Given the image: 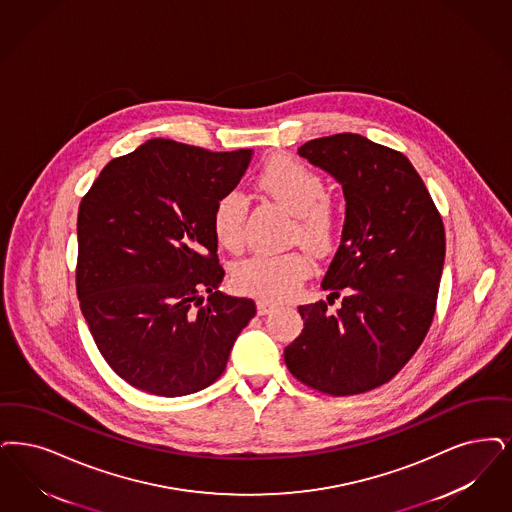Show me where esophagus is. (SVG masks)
Returning <instances> with one entry per match:
<instances>
[{"mask_svg":"<svg viewBox=\"0 0 512 512\" xmlns=\"http://www.w3.org/2000/svg\"><path fill=\"white\" fill-rule=\"evenodd\" d=\"M276 307H278V303H274V301H270V299H259V301H257L259 314H268V312H272Z\"/></svg>","mask_w":512,"mask_h":512,"instance_id":"1","label":"esophagus"}]
</instances>
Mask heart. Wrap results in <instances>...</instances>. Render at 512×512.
<instances>
[{
    "mask_svg": "<svg viewBox=\"0 0 512 512\" xmlns=\"http://www.w3.org/2000/svg\"><path fill=\"white\" fill-rule=\"evenodd\" d=\"M257 184L295 217L291 242L312 255H326L335 244L337 213L326 196L322 175L295 158L280 156L263 167ZM246 219V198L236 190L226 192L213 211L217 242L228 251H240L246 244ZM308 272L310 261L301 251L255 253L234 265L232 284L263 299H284L295 293Z\"/></svg>",
    "mask_w": 512,
    "mask_h": 512,
    "instance_id": "heart-1",
    "label": "heart"
}]
</instances>
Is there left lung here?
<instances>
[{
  "mask_svg": "<svg viewBox=\"0 0 512 512\" xmlns=\"http://www.w3.org/2000/svg\"><path fill=\"white\" fill-rule=\"evenodd\" d=\"M299 156L343 184L347 217L322 287L327 303L301 305V335L286 347L291 375L310 389L352 396L404 368L427 337L446 257L440 211L408 158L356 133L303 144Z\"/></svg>",
  "mask_w": 512,
  "mask_h": 512,
  "instance_id": "left-lung-1",
  "label": "left lung"
}]
</instances>
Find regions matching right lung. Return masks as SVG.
Returning a JSON list of instances; mask_svg holds the SVG:
<instances>
[{
    "mask_svg": "<svg viewBox=\"0 0 512 512\" xmlns=\"http://www.w3.org/2000/svg\"><path fill=\"white\" fill-rule=\"evenodd\" d=\"M251 150L152 139L108 162L78 211L76 291L108 366L135 389L184 396L215 383L253 299L219 291L215 205ZM208 299L204 300L203 295Z\"/></svg>",
    "mask_w": 512,
    "mask_h": 512,
    "instance_id": "obj_1",
    "label": "right lung"
}]
</instances>
